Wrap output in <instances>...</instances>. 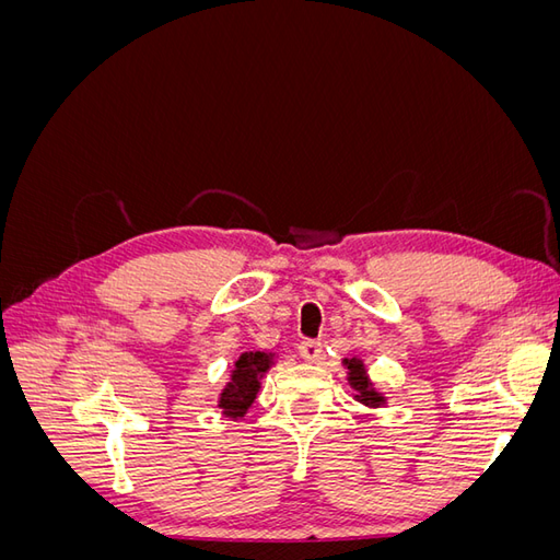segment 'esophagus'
Returning <instances> with one entry per match:
<instances>
[{
  "label": "esophagus",
  "instance_id": "obj_1",
  "mask_svg": "<svg viewBox=\"0 0 560 560\" xmlns=\"http://www.w3.org/2000/svg\"><path fill=\"white\" fill-rule=\"evenodd\" d=\"M299 354L306 362H317L319 354H322V346L317 341H301L299 343Z\"/></svg>",
  "mask_w": 560,
  "mask_h": 560
}]
</instances>
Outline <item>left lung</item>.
<instances>
[{"label": "left lung", "instance_id": "left-lung-1", "mask_svg": "<svg viewBox=\"0 0 560 560\" xmlns=\"http://www.w3.org/2000/svg\"><path fill=\"white\" fill-rule=\"evenodd\" d=\"M343 366L348 369V383L354 389V399H358L362 406H369V409H378V406L387 404V397L378 393L376 385L371 383L366 374V364L360 358H346Z\"/></svg>", "mask_w": 560, "mask_h": 560}]
</instances>
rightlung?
<instances>
[{
  "label": "right lung",
  "instance_id": "add662e5",
  "mask_svg": "<svg viewBox=\"0 0 560 560\" xmlns=\"http://www.w3.org/2000/svg\"><path fill=\"white\" fill-rule=\"evenodd\" d=\"M273 364H276V352H264V350L243 352L241 358L233 362L231 378L224 385L222 395H219V401H217L219 409H222V416L231 420L245 418L247 409L254 404V399H257L264 374Z\"/></svg>",
  "mask_w": 560,
  "mask_h": 560
}]
</instances>
